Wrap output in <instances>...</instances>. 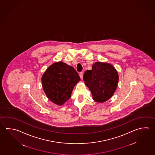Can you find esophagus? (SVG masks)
I'll return each mask as SVG.
<instances>
[{"label": "esophagus", "instance_id": "esophagus-1", "mask_svg": "<svg viewBox=\"0 0 155 155\" xmlns=\"http://www.w3.org/2000/svg\"><path fill=\"white\" fill-rule=\"evenodd\" d=\"M79 75H80V77L81 79H83V73H82V72H80V73H79Z\"/></svg>", "mask_w": 155, "mask_h": 155}]
</instances>
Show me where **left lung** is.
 Instances as JSON below:
<instances>
[{
    "mask_svg": "<svg viewBox=\"0 0 155 155\" xmlns=\"http://www.w3.org/2000/svg\"><path fill=\"white\" fill-rule=\"evenodd\" d=\"M84 81L91 91L93 100L103 103L109 99L115 92L118 84V73L109 63L96 62L92 70L85 71Z\"/></svg>",
    "mask_w": 155,
    "mask_h": 155,
    "instance_id": "left-lung-1",
    "label": "left lung"
}]
</instances>
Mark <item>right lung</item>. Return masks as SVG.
Returning <instances> with one entry per match:
<instances>
[{"label":"right lung","instance_id":"add662e5","mask_svg":"<svg viewBox=\"0 0 155 155\" xmlns=\"http://www.w3.org/2000/svg\"><path fill=\"white\" fill-rule=\"evenodd\" d=\"M80 80L73 67L62 62L51 65L41 78L42 88L48 98L62 105L71 97L74 86Z\"/></svg>","mask_w":155,"mask_h":155}]
</instances>
